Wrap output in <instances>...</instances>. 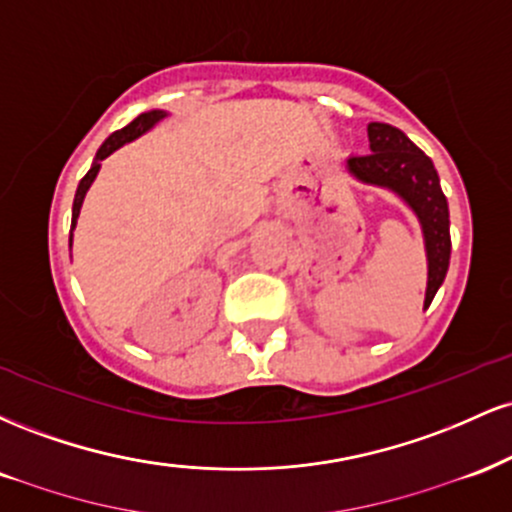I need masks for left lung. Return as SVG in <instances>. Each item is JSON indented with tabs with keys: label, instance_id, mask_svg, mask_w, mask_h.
<instances>
[{
	"label": "left lung",
	"instance_id": "obj_1",
	"mask_svg": "<svg viewBox=\"0 0 512 512\" xmlns=\"http://www.w3.org/2000/svg\"><path fill=\"white\" fill-rule=\"evenodd\" d=\"M368 142L370 154L349 156L344 166L363 185L383 187L397 195L419 219L428 262L424 298V308H428L448 274L452 248L448 199L440 190L438 170L402 129L385 122H370Z\"/></svg>",
	"mask_w": 512,
	"mask_h": 512
}]
</instances>
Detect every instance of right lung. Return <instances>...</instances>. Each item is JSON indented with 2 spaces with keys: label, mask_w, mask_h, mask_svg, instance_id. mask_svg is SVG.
Here are the masks:
<instances>
[{
  "label": "right lung",
  "mask_w": 512,
  "mask_h": 512,
  "mask_svg": "<svg viewBox=\"0 0 512 512\" xmlns=\"http://www.w3.org/2000/svg\"><path fill=\"white\" fill-rule=\"evenodd\" d=\"M163 117H168L166 110H149V113H142L139 117H134L132 122H129L127 127L117 129V132L110 134L108 139L101 144V149H98L96 158H93L91 163V170L81 178L79 187H76V195H74V207H72V233H69V248H72V238H74V228H76V219H79L81 214V204H84V197L88 192V187L93 185V180H96L98 170H101V161H105L113 151L120 149V146H125L129 142H134L137 137H142V134L149 132L151 127H156L158 122L163 120Z\"/></svg>",
  "instance_id": "obj_1"
}]
</instances>
